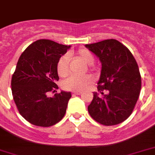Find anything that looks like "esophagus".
Instances as JSON below:
<instances>
[{
	"label": "esophagus",
	"instance_id": "esophagus-1",
	"mask_svg": "<svg viewBox=\"0 0 155 155\" xmlns=\"http://www.w3.org/2000/svg\"><path fill=\"white\" fill-rule=\"evenodd\" d=\"M72 94L73 95H80V94H82V92H73Z\"/></svg>",
	"mask_w": 155,
	"mask_h": 155
}]
</instances>
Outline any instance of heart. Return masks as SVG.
I'll use <instances>...</instances> for the list:
<instances>
[{"instance_id": "heart-1", "label": "heart", "mask_w": 155, "mask_h": 155, "mask_svg": "<svg viewBox=\"0 0 155 155\" xmlns=\"http://www.w3.org/2000/svg\"><path fill=\"white\" fill-rule=\"evenodd\" d=\"M76 55L80 60L84 63L89 65L90 69H92L91 64L94 62V57L92 54L85 48L79 49L76 52ZM69 56L64 54L61 57L57 63V72L60 77H66L69 74ZM93 82V78L89 75H84V76H75L71 75L63 82V87L68 91H74L79 92L83 91L86 87Z\"/></svg>"}]
</instances>
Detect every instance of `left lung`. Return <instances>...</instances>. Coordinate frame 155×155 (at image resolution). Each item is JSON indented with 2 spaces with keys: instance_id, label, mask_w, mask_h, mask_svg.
Returning a JSON list of instances; mask_svg holds the SVG:
<instances>
[{
  "instance_id": "left-lung-1",
  "label": "left lung",
  "mask_w": 155,
  "mask_h": 155,
  "mask_svg": "<svg viewBox=\"0 0 155 155\" xmlns=\"http://www.w3.org/2000/svg\"><path fill=\"white\" fill-rule=\"evenodd\" d=\"M101 63L97 89L103 97L93 92L87 107L90 116L100 124L115 125L123 122L132 113L139 97L142 80L134 57L127 47L115 39L85 45Z\"/></svg>"
}]
</instances>
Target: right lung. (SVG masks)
Masks as SVG:
<instances>
[{"label":"right lung","mask_w":155,"mask_h":155,"mask_svg":"<svg viewBox=\"0 0 155 155\" xmlns=\"http://www.w3.org/2000/svg\"><path fill=\"white\" fill-rule=\"evenodd\" d=\"M70 47L39 39L21 54L11 80L12 94L20 114L30 124L49 127L65 115L71 92L61 91L52 97L48 92L58 88L57 63Z\"/></svg>","instance_id":"right-lung-1"}]
</instances>
